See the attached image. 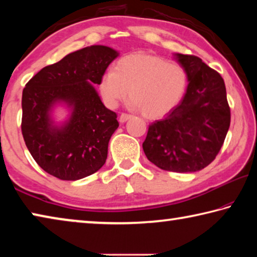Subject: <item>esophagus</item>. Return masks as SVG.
<instances>
[{"instance_id": "obj_1", "label": "esophagus", "mask_w": 257, "mask_h": 257, "mask_svg": "<svg viewBox=\"0 0 257 257\" xmlns=\"http://www.w3.org/2000/svg\"><path fill=\"white\" fill-rule=\"evenodd\" d=\"M130 118H132V115L130 114H127V113H121V115L119 116V121L121 123H123L127 120H129Z\"/></svg>"}]
</instances>
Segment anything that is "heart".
<instances>
[{
	"mask_svg": "<svg viewBox=\"0 0 257 257\" xmlns=\"http://www.w3.org/2000/svg\"><path fill=\"white\" fill-rule=\"evenodd\" d=\"M187 75L184 69L168 60L150 54H130L121 58L114 70L104 73L99 93L105 105L115 108L132 98L146 118H162L172 111L185 95Z\"/></svg>",
	"mask_w": 257,
	"mask_h": 257,
	"instance_id": "heart-1",
	"label": "heart"
}]
</instances>
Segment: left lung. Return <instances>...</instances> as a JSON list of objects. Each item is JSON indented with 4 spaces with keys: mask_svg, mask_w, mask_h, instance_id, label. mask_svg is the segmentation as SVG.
I'll return each mask as SVG.
<instances>
[{
    "mask_svg": "<svg viewBox=\"0 0 257 257\" xmlns=\"http://www.w3.org/2000/svg\"><path fill=\"white\" fill-rule=\"evenodd\" d=\"M189 84L182 101L149 125L146 158L162 170L195 172L207 167L222 147L230 125L225 85L198 56L177 54Z\"/></svg>",
    "mask_w": 257,
    "mask_h": 257,
    "instance_id": "left-lung-1",
    "label": "left lung"
}]
</instances>
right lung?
Returning a JSON list of instances; mask_svg holds the SVG:
<instances>
[{
	"label": "right lung",
	"mask_w": 257,
	"mask_h": 257,
	"mask_svg": "<svg viewBox=\"0 0 257 257\" xmlns=\"http://www.w3.org/2000/svg\"><path fill=\"white\" fill-rule=\"evenodd\" d=\"M116 56L107 46L85 47L44 67L26 84L21 133L34 160L49 175L78 180L105 163L118 115L104 106L93 85H99ZM56 100L74 107L69 122L61 128L53 127L48 116Z\"/></svg>",
	"instance_id": "obj_1"
}]
</instances>
